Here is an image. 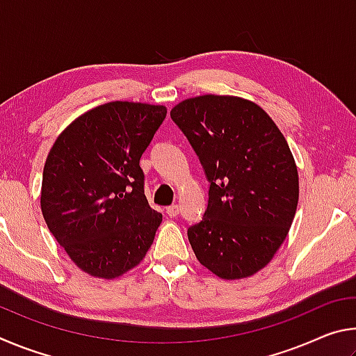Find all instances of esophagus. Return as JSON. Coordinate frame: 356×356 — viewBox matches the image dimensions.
Masks as SVG:
<instances>
[{"label": "esophagus", "mask_w": 356, "mask_h": 356, "mask_svg": "<svg viewBox=\"0 0 356 356\" xmlns=\"http://www.w3.org/2000/svg\"><path fill=\"white\" fill-rule=\"evenodd\" d=\"M180 212V207L177 206V204H172V206L166 207V213L168 216H171V218H174V216H177Z\"/></svg>", "instance_id": "34e87169"}]
</instances>
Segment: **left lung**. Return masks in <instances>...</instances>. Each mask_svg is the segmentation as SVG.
Returning a JSON list of instances; mask_svg holds the SVG:
<instances>
[{"instance_id":"8db88e82","label":"left lung","mask_w":356,"mask_h":356,"mask_svg":"<svg viewBox=\"0 0 356 356\" xmlns=\"http://www.w3.org/2000/svg\"><path fill=\"white\" fill-rule=\"evenodd\" d=\"M171 118L210 182L202 221L188 227L196 259L221 280L248 278L272 261L292 226L298 171L284 135L254 102L206 94Z\"/></svg>"}]
</instances>
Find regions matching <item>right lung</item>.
<instances>
[{
    "mask_svg": "<svg viewBox=\"0 0 356 356\" xmlns=\"http://www.w3.org/2000/svg\"><path fill=\"white\" fill-rule=\"evenodd\" d=\"M166 106L110 102L65 127L44 166L40 209L56 242L94 278L140 264L161 222L144 195L140 159Z\"/></svg>",
    "mask_w": 356,
    "mask_h": 356,
    "instance_id": "1",
    "label": "right lung"
}]
</instances>
